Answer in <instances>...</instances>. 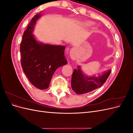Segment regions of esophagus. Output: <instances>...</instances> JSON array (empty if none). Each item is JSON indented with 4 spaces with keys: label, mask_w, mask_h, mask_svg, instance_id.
Returning <instances> with one entry per match:
<instances>
[{
    "label": "esophagus",
    "mask_w": 133,
    "mask_h": 133,
    "mask_svg": "<svg viewBox=\"0 0 133 133\" xmlns=\"http://www.w3.org/2000/svg\"><path fill=\"white\" fill-rule=\"evenodd\" d=\"M70 57L72 60H75L76 58V53L75 49H73L70 51Z\"/></svg>",
    "instance_id": "obj_1"
}]
</instances>
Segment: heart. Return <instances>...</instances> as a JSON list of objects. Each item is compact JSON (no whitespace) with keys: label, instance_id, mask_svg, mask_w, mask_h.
Segmentation results:
<instances>
[{"label":"heart","instance_id":"heart-1","mask_svg":"<svg viewBox=\"0 0 133 133\" xmlns=\"http://www.w3.org/2000/svg\"><path fill=\"white\" fill-rule=\"evenodd\" d=\"M93 24V23L91 22H86L84 23V25L86 26H89Z\"/></svg>","mask_w":133,"mask_h":133}]
</instances>
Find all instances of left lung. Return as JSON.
Wrapping results in <instances>:
<instances>
[{"label": "left lung", "mask_w": 133, "mask_h": 133, "mask_svg": "<svg viewBox=\"0 0 133 133\" xmlns=\"http://www.w3.org/2000/svg\"><path fill=\"white\" fill-rule=\"evenodd\" d=\"M78 68H80L78 66ZM111 70L104 73L100 76H87L80 69H75L72 75L71 85L72 89L78 94H86L97 88H100L105 83L110 74Z\"/></svg>", "instance_id": "8db88e82"}]
</instances>
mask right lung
Wrapping results in <instances>:
<instances>
[{
	"label": "right lung",
	"instance_id": "add662e5",
	"mask_svg": "<svg viewBox=\"0 0 133 133\" xmlns=\"http://www.w3.org/2000/svg\"><path fill=\"white\" fill-rule=\"evenodd\" d=\"M41 13L32 18L24 32L20 45L23 70L30 83L39 89H45L55 71L67 64L64 55L65 46L38 43L32 34Z\"/></svg>",
	"mask_w": 133,
	"mask_h": 133
}]
</instances>
